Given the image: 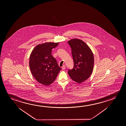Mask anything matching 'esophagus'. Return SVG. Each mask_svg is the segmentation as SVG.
I'll return each mask as SVG.
<instances>
[{
  "mask_svg": "<svg viewBox=\"0 0 126 126\" xmlns=\"http://www.w3.org/2000/svg\"><path fill=\"white\" fill-rule=\"evenodd\" d=\"M62 69L63 70H64L65 69V66L64 65H63L62 67Z\"/></svg>",
  "mask_w": 126,
  "mask_h": 126,
  "instance_id": "1",
  "label": "esophagus"
}]
</instances>
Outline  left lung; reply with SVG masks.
<instances>
[{"instance_id": "obj_1", "label": "left lung", "mask_w": 126, "mask_h": 126, "mask_svg": "<svg viewBox=\"0 0 126 126\" xmlns=\"http://www.w3.org/2000/svg\"><path fill=\"white\" fill-rule=\"evenodd\" d=\"M68 43L72 49L74 65L68 73L73 80L80 83L89 78L92 73L94 54L89 46L81 39H73Z\"/></svg>"}]
</instances>
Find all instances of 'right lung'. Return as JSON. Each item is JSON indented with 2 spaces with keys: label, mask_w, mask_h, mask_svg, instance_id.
I'll use <instances>...</instances> for the list:
<instances>
[{
  "label": "right lung",
  "mask_w": 126,
  "mask_h": 126,
  "mask_svg": "<svg viewBox=\"0 0 126 126\" xmlns=\"http://www.w3.org/2000/svg\"><path fill=\"white\" fill-rule=\"evenodd\" d=\"M58 44L59 42H47L38 44L30 54L29 65L31 73L42 84H51L61 70L51 54L52 49L56 47Z\"/></svg>",
  "instance_id": "obj_1"
}]
</instances>
